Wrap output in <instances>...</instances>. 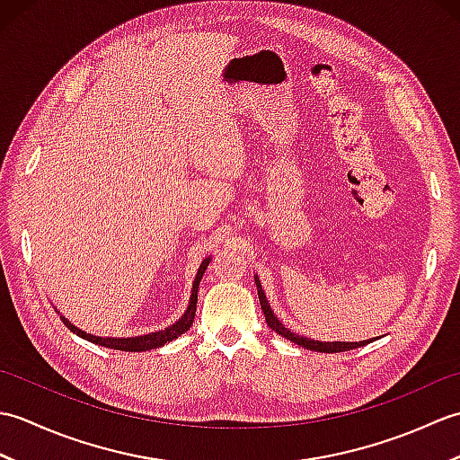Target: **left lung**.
<instances>
[{
	"label": "left lung",
	"mask_w": 460,
	"mask_h": 460,
	"mask_svg": "<svg viewBox=\"0 0 460 460\" xmlns=\"http://www.w3.org/2000/svg\"><path fill=\"white\" fill-rule=\"evenodd\" d=\"M255 285H257V292H259V302H261V308L262 312H265V318H267V324L269 328H272L277 332V334H280L282 338H287L290 341H295V344L306 348V349H314V351H324V354H338V351H348V349H354V348H359V346H366L369 344V340H364V341H318V340H308V338H302V336H296L295 332H290L288 328H285L279 322V318L275 316V312L270 310L269 306V300L265 296V292H262V287H261V280L255 279Z\"/></svg>",
	"instance_id": "1"
}]
</instances>
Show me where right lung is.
Returning <instances> with one entry per match:
<instances>
[{"label":"right lung","mask_w":460,"mask_h":460,"mask_svg":"<svg viewBox=\"0 0 460 460\" xmlns=\"http://www.w3.org/2000/svg\"><path fill=\"white\" fill-rule=\"evenodd\" d=\"M209 265V259H205L201 262V267L198 270V277H195L193 280V290H191V298H190V306L188 310H185V314L175 322V324H172L170 328L165 330H160V332H152V334H146V336H136V338H99V336H91L86 334V332L75 328L71 322H68L66 318L61 316L63 324L75 332L76 336H81L84 340L93 341V344H99V346H104V348H112V349H122V351H146V349H154V348H160L164 344H168V341L175 340L178 336H181L183 332H188L190 326L193 324V318H195V310H198V288H199V280L203 277L205 269H208Z\"/></svg>","instance_id":"obj_1"}]
</instances>
